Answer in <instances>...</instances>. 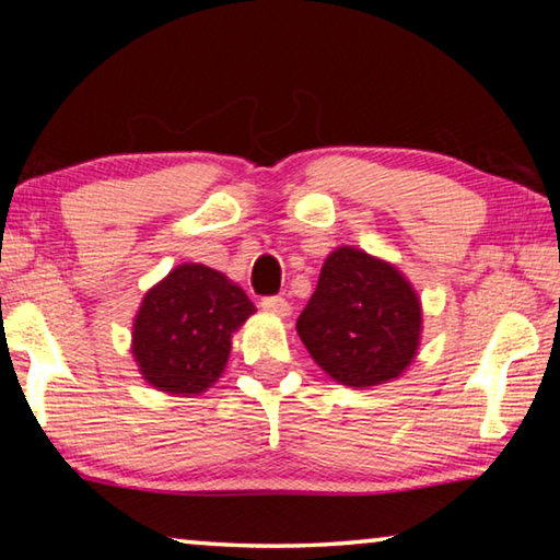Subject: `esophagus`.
<instances>
[{
	"instance_id": "esophagus-1",
	"label": "esophagus",
	"mask_w": 560,
	"mask_h": 560,
	"mask_svg": "<svg viewBox=\"0 0 560 560\" xmlns=\"http://www.w3.org/2000/svg\"><path fill=\"white\" fill-rule=\"evenodd\" d=\"M261 308L271 316H289L291 314V303L281 296H267L261 299Z\"/></svg>"
}]
</instances>
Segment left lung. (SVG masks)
I'll return each instance as SVG.
<instances>
[{"mask_svg":"<svg viewBox=\"0 0 560 560\" xmlns=\"http://www.w3.org/2000/svg\"><path fill=\"white\" fill-rule=\"evenodd\" d=\"M311 358L336 383L373 387L400 377L422 334L420 299L393 264L338 246L296 320Z\"/></svg>","mask_w":560,"mask_h":560,"instance_id":"1","label":"left lung"}]
</instances>
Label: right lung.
Listing matches in <instances>:
<instances>
[{
    "label": "right lung",
    "mask_w": 560,
    "mask_h": 560,
    "mask_svg": "<svg viewBox=\"0 0 560 560\" xmlns=\"http://www.w3.org/2000/svg\"><path fill=\"white\" fill-rule=\"evenodd\" d=\"M254 303L224 273L205 264H179L155 283L132 324V358L158 390L202 395L224 373L232 334Z\"/></svg>",
    "instance_id": "obj_1"
}]
</instances>
